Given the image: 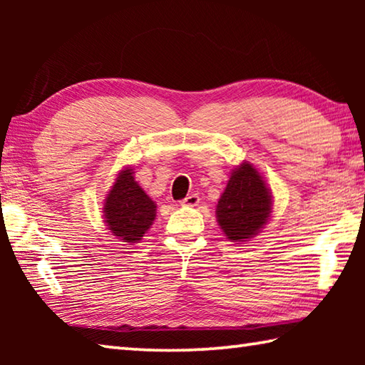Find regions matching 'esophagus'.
I'll return each mask as SVG.
<instances>
[{
    "label": "esophagus",
    "mask_w": 365,
    "mask_h": 365,
    "mask_svg": "<svg viewBox=\"0 0 365 365\" xmlns=\"http://www.w3.org/2000/svg\"><path fill=\"white\" fill-rule=\"evenodd\" d=\"M197 202H200V196H197L196 193H191L185 197V200L180 201V205L182 206H196Z\"/></svg>",
    "instance_id": "34e87169"
}]
</instances>
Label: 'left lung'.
Here are the masks:
<instances>
[{
  "label": "left lung",
  "instance_id": "1",
  "mask_svg": "<svg viewBox=\"0 0 365 365\" xmlns=\"http://www.w3.org/2000/svg\"><path fill=\"white\" fill-rule=\"evenodd\" d=\"M272 196L251 164L245 163L232 172L227 188L217 202L219 225L228 240L246 242L270 217Z\"/></svg>",
  "mask_w": 365,
  "mask_h": 365
}]
</instances>
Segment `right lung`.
Here are the masks:
<instances>
[{"label":"right lung","instance_id":"obj_1","mask_svg":"<svg viewBox=\"0 0 365 365\" xmlns=\"http://www.w3.org/2000/svg\"><path fill=\"white\" fill-rule=\"evenodd\" d=\"M109 230L127 243H138L156 217V205L135 182L132 169L122 170L104 202Z\"/></svg>","mask_w":365,"mask_h":365}]
</instances>
